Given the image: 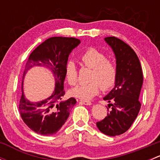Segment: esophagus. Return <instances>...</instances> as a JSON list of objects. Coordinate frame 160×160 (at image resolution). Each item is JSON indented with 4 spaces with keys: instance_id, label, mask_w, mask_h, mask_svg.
Here are the masks:
<instances>
[{
    "instance_id": "1",
    "label": "esophagus",
    "mask_w": 160,
    "mask_h": 160,
    "mask_svg": "<svg viewBox=\"0 0 160 160\" xmlns=\"http://www.w3.org/2000/svg\"><path fill=\"white\" fill-rule=\"evenodd\" d=\"M80 103L84 104V105H90V104H91V102H90V101H85V100H81V101H80Z\"/></svg>"
}]
</instances>
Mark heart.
I'll use <instances>...</instances> for the list:
<instances>
[{
	"label": "heart",
	"mask_w": 160,
	"mask_h": 160,
	"mask_svg": "<svg viewBox=\"0 0 160 160\" xmlns=\"http://www.w3.org/2000/svg\"><path fill=\"white\" fill-rule=\"evenodd\" d=\"M80 59L85 67L92 69L88 83H80L70 90V93L74 98L82 100L91 99L98 94L101 88L103 90L112 89L116 84L118 70L116 65L108 59L105 53L95 48H89L80 54ZM65 77L70 85L77 83L78 70L72 60L67 61L65 66Z\"/></svg>",
	"instance_id": "obj_1"
}]
</instances>
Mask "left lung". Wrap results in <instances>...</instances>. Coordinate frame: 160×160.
Returning a JSON list of instances; mask_svg holds the SVG:
<instances>
[{"instance_id":"left-lung-1","label":"left lung","mask_w":160,"mask_h":160,"mask_svg":"<svg viewBox=\"0 0 160 160\" xmlns=\"http://www.w3.org/2000/svg\"><path fill=\"white\" fill-rule=\"evenodd\" d=\"M104 40L115 55L118 79L114 88L104 98V101L112 102L111 110L102 121L97 122V126L102 133L116 136L129 129L138 116L143 75L139 59L128 44L114 36Z\"/></svg>"}]
</instances>
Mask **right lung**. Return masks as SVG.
<instances>
[{
  "label": "right lung",
  "mask_w": 160,
  "mask_h": 160,
  "mask_svg": "<svg viewBox=\"0 0 160 160\" xmlns=\"http://www.w3.org/2000/svg\"><path fill=\"white\" fill-rule=\"evenodd\" d=\"M80 43L75 38L52 37L43 42L33 50L25 64L23 79L27 71L34 67H45L52 72L55 79V90L49 98L32 103L25 98L23 81L22 95L19 102V112L27 126L42 135H54L64 125L76 104L75 98L62 101L65 94L64 80L65 66L69 55Z\"/></svg>",
  "instance_id": "right-lung-1"
}]
</instances>
